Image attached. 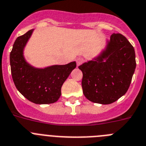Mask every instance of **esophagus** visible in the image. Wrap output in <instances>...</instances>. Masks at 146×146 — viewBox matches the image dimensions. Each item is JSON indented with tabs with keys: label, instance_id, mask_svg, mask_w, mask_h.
<instances>
[{
	"label": "esophagus",
	"instance_id": "obj_1",
	"mask_svg": "<svg viewBox=\"0 0 146 146\" xmlns=\"http://www.w3.org/2000/svg\"><path fill=\"white\" fill-rule=\"evenodd\" d=\"M84 62V58L82 57H78L76 59V64H77V66H79L81 65V64H82V63Z\"/></svg>",
	"mask_w": 146,
	"mask_h": 146
}]
</instances>
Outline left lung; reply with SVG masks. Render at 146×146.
<instances>
[{"label": "left lung", "mask_w": 146, "mask_h": 146, "mask_svg": "<svg viewBox=\"0 0 146 146\" xmlns=\"http://www.w3.org/2000/svg\"><path fill=\"white\" fill-rule=\"evenodd\" d=\"M83 93L89 101L110 104L126 94L136 68L134 47L121 34H113L98 57L78 66Z\"/></svg>", "instance_id": "obj_1"}]
</instances>
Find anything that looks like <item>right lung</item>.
Wrapping results in <instances>:
<instances>
[{"mask_svg": "<svg viewBox=\"0 0 146 146\" xmlns=\"http://www.w3.org/2000/svg\"><path fill=\"white\" fill-rule=\"evenodd\" d=\"M33 29L16 39L10 53L11 72L17 90L29 101L36 104H48L57 101L61 88L76 67V62L64 65L36 68L24 58L23 50Z\"/></svg>", "mask_w": 146, "mask_h": 146, "instance_id": "1", "label": "right lung"}]
</instances>
